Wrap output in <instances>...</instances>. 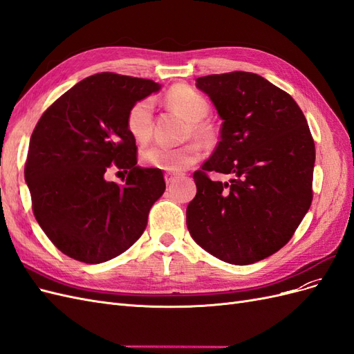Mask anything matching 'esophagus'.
<instances>
[{"mask_svg":"<svg viewBox=\"0 0 354 354\" xmlns=\"http://www.w3.org/2000/svg\"><path fill=\"white\" fill-rule=\"evenodd\" d=\"M178 178H180V177H178V176H176V174H171V173H167V174H165V181H167V185H168V186L174 185Z\"/></svg>","mask_w":354,"mask_h":354,"instance_id":"34e87169","label":"esophagus"}]
</instances>
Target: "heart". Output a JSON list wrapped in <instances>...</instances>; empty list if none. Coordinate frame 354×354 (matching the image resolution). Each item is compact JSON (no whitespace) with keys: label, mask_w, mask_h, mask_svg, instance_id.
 <instances>
[{"label":"heart","mask_w":354,"mask_h":354,"mask_svg":"<svg viewBox=\"0 0 354 354\" xmlns=\"http://www.w3.org/2000/svg\"><path fill=\"white\" fill-rule=\"evenodd\" d=\"M167 100L176 106L178 111L190 120L192 133L199 138L209 136V127L203 122L209 112V103L203 95L185 85L171 88L167 94ZM127 130L137 143H146L151 140L153 131V102L151 99H142L136 102L127 113ZM142 162L149 167L167 173H183L189 167L196 164L201 159V147L196 143H187L183 146L152 145L143 149L140 153Z\"/></svg>","instance_id":"obj_1"}]
</instances>
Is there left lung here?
Returning <instances> with one entry per match:
<instances>
[{
    "instance_id": "left-lung-1",
    "label": "left lung",
    "mask_w": 354,
    "mask_h": 354,
    "mask_svg": "<svg viewBox=\"0 0 354 354\" xmlns=\"http://www.w3.org/2000/svg\"><path fill=\"white\" fill-rule=\"evenodd\" d=\"M223 120L220 142L195 171L186 209L198 245L230 264H252L279 251L313 199L315 142L303 111L257 73L234 71L196 80ZM211 170L230 174L212 182Z\"/></svg>"
}]
</instances>
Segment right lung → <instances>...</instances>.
<instances>
[{
  "instance_id": "1",
  "label": "right lung",
  "mask_w": 354,
  "mask_h": 354,
  "mask_svg": "<svg viewBox=\"0 0 354 354\" xmlns=\"http://www.w3.org/2000/svg\"><path fill=\"white\" fill-rule=\"evenodd\" d=\"M160 88L152 80L102 72L80 81L42 113L25 164L34 216L57 250L87 264L115 259L142 236L162 171L137 167L127 130L131 106ZM127 173L124 185L105 180Z\"/></svg>"
}]
</instances>
